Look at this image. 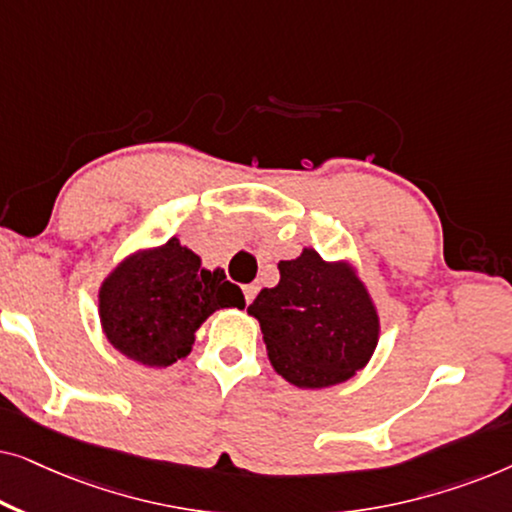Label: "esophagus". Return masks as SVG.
I'll return each instance as SVG.
<instances>
[{
    "instance_id": "esophagus-1",
    "label": "esophagus",
    "mask_w": 512,
    "mask_h": 512,
    "mask_svg": "<svg viewBox=\"0 0 512 512\" xmlns=\"http://www.w3.org/2000/svg\"><path fill=\"white\" fill-rule=\"evenodd\" d=\"M242 291H244V300H247V305H249L251 300L256 298V293H258V286H256V284H247V286H242Z\"/></svg>"
}]
</instances>
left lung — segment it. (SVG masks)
I'll return each instance as SVG.
<instances>
[{"label":"left lung","mask_w":512,"mask_h":512,"mask_svg":"<svg viewBox=\"0 0 512 512\" xmlns=\"http://www.w3.org/2000/svg\"><path fill=\"white\" fill-rule=\"evenodd\" d=\"M258 319L272 368L300 389L349 380L373 356L380 317L352 265L314 249L279 261V284L247 307Z\"/></svg>","instance_id":"obj_1"}]
</instances>
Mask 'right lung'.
I'll list each match as a JSON object with an SVG mask.
<instances>
[{"instance_id": "obj_1", "label": "right lung", "mask_w": 512, "mask_h": 512, "mask_svg": "<svg viewBox=\"0 0 512 512\" xmlns=\"http://www.w3.org/2000/svg\"><path fill=\"white\" fill-rule=\"evenodd\" d=\"M221 307H244L240 286L221 268L205 270L177 237L123 258L100 286V321L107 340L149 368L191 354L195 331Z\"/></svg>"}]
</instances>
